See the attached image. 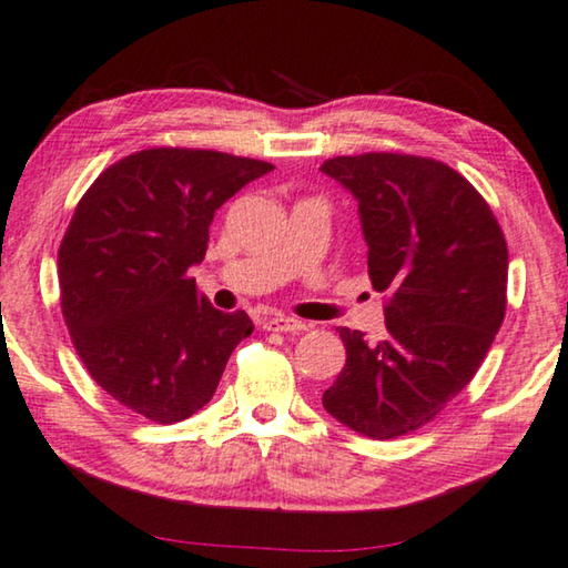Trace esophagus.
<instances>
[{
    "instance_id": "34e87169",
    "label": "esophagus",
    "mask_w": 568,
    "mask_h": 568,
    "mask_svg": "<svg viewBox=\"0 0 568 568\" xmlns=\"http://www.w3.org/2000/svg\"><path fill=\"white\" fill-rule=\"evenodd\" d=\"M262 326H265L267 332H285V334H295V332H303V328H306L303 321L283 316V313H275V316L265 318V324H262Z\"/></svg>"
}]
</instances>
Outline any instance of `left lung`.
Instances as JSON below:
<instances>
[{"mask_svg":"<svg viewBox=\"0 0 568 568\" xmlns=\"http://www.w3.org/2000/svg\"><path fill=\"white\" fill-rule=\"evenodd\" d=\"M321 173L359 203L369 281L387 295L383 342L336 328L346 365L326 413L367 438L434 420L469 385L507 306V244L477 189L438 160L397 152L332 158Z\"/></svg>","mask_w":568,"mask_h":568,"instance_id":"8db88e82","label":"left lung"}]
</instances>
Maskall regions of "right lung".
Segmentation results:
<instances>
[{
    "label": "right lung",
    "instance_id": "right-lung-1",
    "mask_svg": "<svg viewBox=\"0 0 568 568\" xmlns=\"http://www.w3.org/2000/svg\"><path fill=\"white\" fill-rule=\"evenodd\" d=\"M270 171L216 150L152 148L83 193L58 250L61 308L89 375L124 408L175 423L214 397L255 326L211 306L189 267L206 255L216 209Z\"/></svg>",
    "mask_w": 568,
    "mask_h": 568
}]
</instances>
